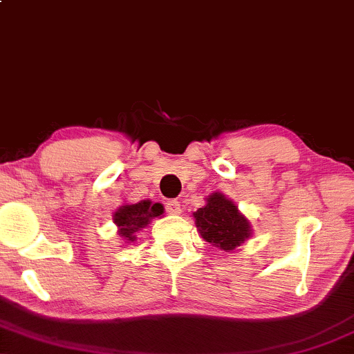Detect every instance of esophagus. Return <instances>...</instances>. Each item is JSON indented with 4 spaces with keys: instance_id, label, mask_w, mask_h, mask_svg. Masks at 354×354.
<instances>
[{
    "instance_id": "1",
    "label": "esophagus",
    "mask_w": 354,
    "mask_h": 354,
    "mask_svg": "<svg viewBox=\"0 0 354 354\" xmlns=\"http://www.w3.org/2000/svg\"><path fill=\"white\" fill-rule=\"evenodd\" d=\"M166 211H168L169 214H180L181 212L180 201H176V199H169V201H166Z\"/></svg>"
}]
</instances>
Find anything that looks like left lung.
Segmentation results:
<instances>
[{"label":"left lung","mask_w":354,"mask_h":354,"mask_svg":"<svg viewBox=\"0 0 354 354\" xmlns=\"http://www.w3.org/2000/svg\"><path fill=\"white\" fill-rule=\"evenodd\" d=\"M203 239L225 252H231L250 236V225L237 206L221 193L207 198V204L194 212Z\"/></svg>","instance_id":"left-lung-1"}]
</instances>
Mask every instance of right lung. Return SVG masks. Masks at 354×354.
<instances>
[{
	"instance_id": "add662e5",
	"label": "right lung",
	"mask_w": 354,
	"mask_h": 354,
	"mask_svg": "<svg viewBox=\"0 0 354 354\" xmlns=\"http://www.w3.org/2000/svg\"><path fill=\"white\" fill-rule=\"evenodd\" d=\"M163 214V206L160 203L151 204L142 201L136 204H125L113 214L115 224L118 225V236L125 241H135V234L145 227L153 218Z\"/></svg>"
}]
</instances>
